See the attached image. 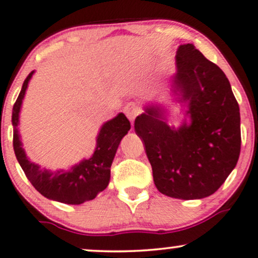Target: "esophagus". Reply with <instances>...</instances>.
I'll use <instances>...</instances> for the list:
<instances>
[{
    "instance_id": "obj_1",
    "label": "esophagus",
    "mask_w": 258,
    "mask_h": 258,
    "mask_svg": "<svg viewBox=\"0 0 258 258\" xmlns=\"http://www.w3.org/2000/svg\"><path fill=\"white\" fill-rule=\"evenodd\" d=\"M123 111H124V113H125V116L133 122V120L135 119V117L138 116V114H140V112H141V109H140V107L135 103H128L125 106H124Z\"/></svg>"
}]
</instances>
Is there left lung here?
Listing matches in <instances>:
<instances>
[{
	"mask_svg": "<svg viewBox=\"0 0 258 258\" xmlns=\"http://www.w3.org/2000/svg\"><path fill=\"white\" fill-rule=\"evenodd\" d=\"M171 91L186 105L190 123L176 129L165 110L145 106L135 132L145 142L157 189L179 200L211 196L236 167L240 154V113L230 81L192 44L177 50Z\"/></svg>",
	"mask_w": 258,
	"mask_h": 258,
	"instance_id": "left-lung-1",
	"label": "left lung"
}]
</instances>
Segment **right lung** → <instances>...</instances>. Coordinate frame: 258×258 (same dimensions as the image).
Segmentation results:
<instances>
[{
	"instance_id": "add662e5",
	"label": "right lung",
	"mask_w": 258,
	"mask_h": 258,
	"mask_svg": "<svg viewBox=\"0 0 258 258\" xmlns=\"http://www.w3.org/2000/svg\"><path fill=\"white\" fill-rule=\"evenodd\" d=\"M33 73L31 72L24 81L20 94L13 106L12 123L14 126L13 147H14L15 157L26 174L27 179L36 187L37 191H39L46 199L67 205H81L86 201H91L109 185L111 164L120 140L130 130V122L125 114L118 113L114 118L104 123L97 138V147L93 155L73 166L69 171L61 170L51 172V171L41 170L39 165L32 163L27 159L18 132L19 113H20L22 99Z\"/></svg>"
}]
</instances>
